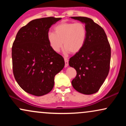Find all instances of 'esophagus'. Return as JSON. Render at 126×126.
Here are the masks:
<instances>
[{"label":"esophagus","mask_w":126,"mask_h":126,"mask_svg":"<svg viewBox=\"0 0 126 126\" xmlns=\"http://www.w3.org/2000/svg\"><path fill=\"white\" fill-rule=\"evenodd\" d=\"M64 62H65V67H67L69 65V61H68L67 58H64Z\"/></svg>","instance_id":"1"}]
</instances>
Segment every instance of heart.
Wrapping results in <instances>:
<instances>
[{"label":"heart","mask_w":126,"mask_h":126,"mask_svg":"<svg viewBox=\"0 0 126 126\" xmlns=\"http://www.w3.org/2000/svg\"><path fill=\"white\" fill-rule=\"evenodd\" d=\"M87 36V30L80 22H62L54 27V32L47 34L48 42L52 50L59 52L63 46L66 53L76 54L83 48Z\"/></svg>","instance_id":"heart-1"}]
</instances>
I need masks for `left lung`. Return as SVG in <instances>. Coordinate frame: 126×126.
Here are the masks:
<instances>
[{"mask_svg": "<svg viewBox=\"0 0 126 126\" xmlns=\"http://www.w3.org/2000/svg\"><path fill=\"white\" fill-rule=\"evenodd\" d=\"M85 24L87 36L83 48L69 59V64L77 72L72 81L75 90L85 95L99 91L107 77L110 70L111 47L102 27L92 19L71 17Z\"/></svg>", "mask_w": 126, "mask_h": 126, "instance_id": "8db88e82", "label": "left lung"}]
</instances>
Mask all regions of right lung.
I'll return each instance as SVG.
<instances>
[{
  "label": "right lung",
  "instance_id": "1",
  "mask_svg": "<svg viewBox=\"0 0 126 126\" xmlns=\"http://www.w3.org/2000/svg\"><path fill=\"white\" fill-rule=\"evenodd\" d=\"M61 18L36 19L19 30L12 48L13 72L27 93L43 96L52 90L54 76L64 66V59L52 50L47 34Z\"/></svg>",
  "mask_w": 126,
  "mask_h": 126
}]
</instances>
